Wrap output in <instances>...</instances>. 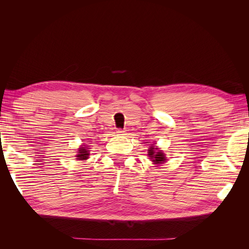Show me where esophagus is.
Returning <instances> with one entry per match:
<instances>
[{
	"instance_id": "obj_1",
	"label": "esophagus",
	"mask_w": 249,
	"mask_h": 249,
	"mask_svg": "<svg viewBox=\"0 0 249 249\" xmlns=\"http://www.w3.org/2000/svg\"><path fill=\"white\" fill-rule=\"evenodd\" d=\"M118 135H124V130H122V129H118L117 130V132H116Z\"/></svg>"
}]
</instances>
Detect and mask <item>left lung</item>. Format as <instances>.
<instances>
[{
  "label": "left lung",
  "instance_id": "left-lung-1",
  "mask_svg": "<svg viewBox=\"0 0 249 249\" xmlns=\"http://www.w3.org/2000/svg\"><path fill=\"white\" fill-rule=\"evenodd\" d=\"M147 155L149 157V159H152L154 164H163L165 161H166L165 154L155 145H152V147H149Z\"/></svg>",
  "mask_w": 249,
  "mask_h": 249
}]
</instances>
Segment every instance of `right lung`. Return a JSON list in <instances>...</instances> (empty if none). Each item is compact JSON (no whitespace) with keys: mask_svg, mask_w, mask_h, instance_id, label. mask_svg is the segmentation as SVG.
I'll use <instances>...</instances> for the list:
<instances>
[{"mask_svg":"<svg viewBox=\"0 0 249 249\" xmlns=\"http://www.w3.org/2000/svg\"><path fill=\"white\" fill-rule=\"evenodd\" d=\"M89 148L86 147L85 145H82L79 150H78V155H77V160H87L89 158Z\"/></svg>","mask_w":249,"mask_h":249,"instance_id":"1","label":"right lung"}]
</instances>
